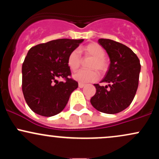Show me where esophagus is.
I'll list each match as a JSON object with an SVG mask.
<instances>
[{
    "mask_svg": "<svg viewBox=\"0 0 159 159\" xmlns=\"http://www.w3.org/2000/svg\"><path fill=\"white\" fill-rule=\"evenodd\" d=\"M78 87H79L80 88H82V87H84V84H82V83H79V84H78Z\"/></svg>",
    "mask_w": 159,
    "mask_h": 159,
    "instance_id": "34e87169",
    "label": "esophagus"
}]
</instances>
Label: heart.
I'll return each instance as SVG.
<instances>
[{
	"label": "heart",
	"mask_w": 159,
	"mask_h": 159,
	"mask_svg": "<svg viewBox=\"0 0 159 159\" xmlns=\"http://www.w3.org/2000/svg\"><path fill=\"white\" fill-rule=\"evenodd\" d=\"M82 52L84 53L85 55L93 57V60L89 65V68L92 69H81L73 75V78L80 83H87L96 81L98 78V72L96 69H98L101 72H104L107 68V62L105 59V49L98 43H92L83 47ZM81 63V57L77 49H75L69 53L67 57V65L72 72L78 70Z\"/></svg>",
	"instance_id": "b5f03b06"
}]
</instances>
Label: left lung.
I'll return each instance as SVG.
<instances>
[{"mask_svg":"<svg viewBox=\"0 0 159 159\" xmlns=\"http://www.w3.org/2000/svg\"><path fill=\"white\" fill-rule=\"evenodd\" d=\"M98 43L106 50L111 63L105 77L95 84L96 94L90 103L96 110L105 114H117L127 108L138 90L140 72V61L126 45L108 39H99Z\"/></svg>","mask_w":159,"mask_h":159,"instance_id":"8db88e82","label":"left lung"}]
</instances>
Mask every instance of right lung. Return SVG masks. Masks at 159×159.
Segmentation results:
<instances>
[{
	"mask_svg": "<svg viewBox=\"0 0 159 159\" xmlns=\"http://www.w3.org/2000/svg\"><path fill=\"white\" fill-rule=\"evenodd\" d=\"M84 39H59L32 47L22 64V92L25 101L36 114L52 116L64 109L78 84L69 78V53ZM63 77L65 82H58Z\"/></svg>",
	"mask_w": 159,
	"mask_h": 159,
	"instance_id": "1",
	"label": "right lung"
}]
</instances>
